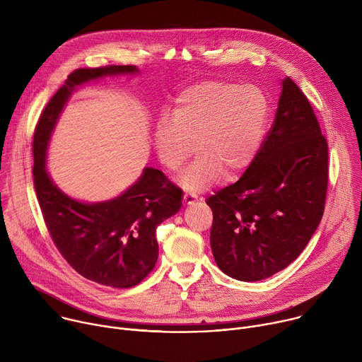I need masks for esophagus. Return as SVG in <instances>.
Wrapping results in <instances>:
<instances>
[{"mask_svg": "<svg viewBox=\"0 0 362 362\" xmlns=\"http://www.w3.org/2000/svg\"><path fill=\"white\" fill-rule=\"evenodd\" d=\"M196 199H197V196H196L194 193L186 192V193L183 194V202H185L186 204H192V203H194V202H196Z\"/></svg>", "mask_w": 362, "mask_h": 362, "instance_id": "obj_1", "label": "esophagus"}]
</instances>
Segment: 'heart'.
Returning <instances> with one entry per match:
<instances>
[{
	"label": "heart",
	"mask_w": 362,
	"mask_h": 362,
	"mask_svg": "<svg viewBox=\"0 0 362 362\" xmlns=\"http://www.w3.org/2000/svg\"><path fill=\"white\" fill-rule=\"evenodd\" d=\"M268 115L261 88L228 81H203L183 90L170 116L154 126V147L163 166L177 170L199 154L180 176L189 190H200L223 173L236 176L259 147ZM195 144H192V141Z\"/></svg>",
	"instance_id": "b5f03b06"
}]
</instances>
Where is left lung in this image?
<instances>
[{"label":"left lung","mask_w":362,"mask_h":362,"mask_svg":"<svg viewBox=\"0 0 362 362\" xmlns=\"http://www.w3.org/2000/svg\"><path fill=\"white\" fill-rule=\"evenodd\" d=\"M327 189L328 141L308 97L286 77L272 127L249 168L206 200L218 267L245 282L286 268L315 233Z\"/></svg>","instance_id":"1"}]
</instances>
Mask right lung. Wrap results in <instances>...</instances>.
Returning <instances> with one entry per match:
<instances>
[{
  "mask_svg": "<svg viewBox=\"0 0 362 362\" xmlns=\"http://www.w3.org/2000/svg\"><path fill=\"white\" fill-rule=\"evenodd\" d=\"M136 66L77 69L49 98L33 139V177L45 226L59 252L81 276L112 288H132L154 268L159 256L156 228L182 206V189L163 172L146 168L116 199L81 203L57 189L45 169L49 134L76 86L103 76L136 73Z\"/></svg>",
  "mask_w": 362,
  "mask_h": 362,
  "instance_id": "1",
  "label": "right lung"
}]
</instances>
